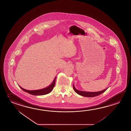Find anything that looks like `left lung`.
Returning <instances> with one entry per match:
<instances>
[{"mask_svg":"<svg viewBox=\"0 0 131 131\" xmlns=\"http://www.w3.org/2000/svg\"><path fill=\"white\" fill-rule=\"evenodd\" d=\"M73 89L74 90L75 92L78 93V94L81 95L83 97H96L99 95L102 94L103 92H105L106 89H105V90H103L101 91H99V92H84V91H81L80 90H77L75 87L74 84L73 85Z\"/></svg>","mask_w":131,"mask_h":131,"instance_id":"1","label":"left lung"}]
</instances>
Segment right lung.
Listing matches in <instances>:
<instances>
[{
    "instance_id": "right-lung-1",
    "label": "right lung",
    "mask_w": 131,
    "mask_h": 131,
    "mask_svg": "<svg viewBox=\"0 0 131 131\" xmlns=\"http://www.w3.org/2000/svg\"><path fill=\"white\" fill-rule=\"evenodd\" d=\"M56 77L54 78V80L53 82H52L51 84L49 85L48 86L46 87L45 88H43L42 89H39V90H27L24 89L23 88L21 87L19 85V86L21 88V89L24 91L28 93L31 95H36V96H39V95H46L48 93H49L50 92H51V91L53 89L54 87L55 84V80H56Z\"/></svg>"
}]
</instances>
